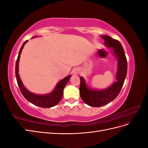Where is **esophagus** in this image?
I'll list each match as a JSON object with an SVG mask.
<instances>
[{
	"label": "esophagus",
	"instance_id": "esophagus-1",
	"mask_svg": "<svg viewBox=\"0 0 148 148\" xmlns=\"http://www.w3.org/2000/svg\"><path fill=\"white\" fill-rule=\"evenodd\" d=\"M79 70L78 69H74L71 71V73H72L73 75H77L79 73Z\"/></svg>",
	"mask_w": 148,
	"mask_h": 148
}]
</instances>
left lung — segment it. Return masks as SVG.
<instances>
[{
  "instance_id": "1",
  "label": "left lung",
  "mask_w": 148,
  "mask_h": 148,
  "mask_svg": "<svg viewBox=\"0 0 148 148\" xmlns=\"http://www.w3.org/2000/svg\"><path fill=\"white\" fill-rule=\"evenodd\" d=\"M106 47L112 49V52L117 60L116 79L110 86L103 89H93L89 87L83 77H80L79 94L83 102L91 107H101L107 104L117 97L126 78L127 73V60L121 43L109 36H102Z\"/></svg>"
}]
</instances>
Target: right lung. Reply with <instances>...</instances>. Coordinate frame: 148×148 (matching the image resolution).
<instances>
[{
	"mask_svg": "<svg viewBox=\"0 0 148 148\" xmlns=\"http://www.w3.org/2000/svg\"><path fill=\"white\" fill-rule=\"evenodd\" d=\"M37 36H34L33 38ZM28 41H25L23 45H22L16 62L15 76L16 78L18 85L22 95L26 98V99L31 102V104L37 106L38 107H42V108H49V107L55 106L60 101L62 96H63L64 89L66 83L69 82L70 78H71V75H69L64 79L60 80L57 84L54 89L48 94H45V95H36V94L33 93L28 90L27 88H25L23 83H22L18 73V65L20 55L25 44Z\"/></svg>",
	"mask_w": 148,
	"mask_h": 148,
	"instance_id": "obj_1",
	"label": "right lung"
}]
</instances>
